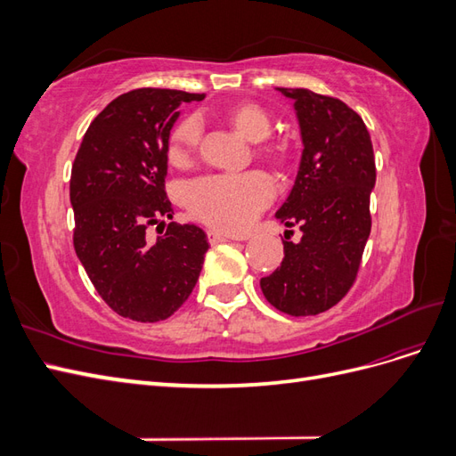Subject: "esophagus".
I'll return each instance as SVG.
<instances>
[{
	"label": "esophagus",
	"mask_w": 456,
	"mask_h": 456,
	"mask_svg": "<svg viewBox=\"0 0 456 456\" xmlns=\"http://www.w3.org/2000/svg\"><path fill=\"white\" fill-rule=\"evenodd\" d=\"M207 238H209V243H211V245H216V243H223V241H228V240H230L228 236H224V233L215 232V230L207 232Z\"/></svg>",
	"instance_id": "1"
}]
</instances>
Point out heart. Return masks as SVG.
<instances>
[{"instance_id": "obj_1", "label": "heart", "mask_w": 456, "mask_h": 456, "mask_svg": "<svg viewBox=\"0 0 456 456\" xmlns=\"http://www.w3.org/2000/svg\"><path fill=\"white\" fill-rule=\"evenodd\" d=\"M228 126L241 139L262 142L272 131V118L265 108L245 102L228 108L224 112ZM203 126L198 116H188L175 126L167 156L173 165H184L200 146ZM265 158L281 161L287 158V148L281 144L262 146ZM275 188L272 178L265 173L251 171L243 175H205L184 186V203L190 213L216 230L243 232L273 200Z\"/></svg>"}]
</instances>
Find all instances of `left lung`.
Instances as JSON below:
<instances>
[{
	"label": "left lung",
	"mask_w": 456,
	"mask_h": 456,
	"mask_svg": "<svg viewBox=\"0 0 456 456\" xmlns=\"http://www.w3.org/2000/svg\"><path fill=\"white\" fill-rule=\"evenodd\" d=\"M278 91L295 102L302 156L275 218L287 228L297 224L302 238L283 241L281 266L260 280V289L283 314L317 315L348 293L360 270L375 154L363 119L342 101L308 89Z\"/></svg>",
	"instance_id": "1"
}]
</instances>
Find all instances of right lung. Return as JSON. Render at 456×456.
Returning a JSON list of instances; mask_svg holds the SVG:
<instances>
[{"label": "right lung", "instance_id": "add662e5", "mask_svg": "<svg viewBox=\"0 0 456 456\" xmlns=\"http://www.w3.org/2000/svg\"><path fill=\"white\" fill-rule=\"evenodd\" d=\"M203 99L175 89L119 94L93 119L72 165L76 255L106 305L133 322L181 308L209 249L200 226H165L175 215L165 194L169 134L178 106ZM150 224L166 228L156 242L145 236Z\"/></svg>", "mask_w": 456, "mask_h": 456}]
</instances>
